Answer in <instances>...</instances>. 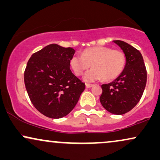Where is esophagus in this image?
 Segmentation results:
<instances>
[{
	"label": "esophagus",
	"instance_id": "34e87169",
	"mask_svg": "<svg viewBox=\"0 0 160 160\" xmlns=\"http://www.w3.org/2000/svg\"><path fill=\"white\" fill-rule=\"evenodd\" d=\"M93 86V85L92 84H88V83H86V87L87 88H91V87H92Z\"/></svg>",
	"mask_w": 160,
	"mask_h": 160
}]
</instances>
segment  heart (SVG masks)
<instances>
[{
  "instance_id": "obj_1",
  "label": "heart",
  "mask_w": 160,
  "mask_h": 160,
  "mask_svg": "<svg viewBox=\"0 0 160 160\" xmlns=\"http://www.w3.org/2000/svg\"><path fill=\"white\" fill-rule=\"evenodd\" d=\"M69 63L72 70L78 76L82 75L92 65V69L83 77L86 82H94L101 78L105 81H110L122 73L125 66V56L120 50L97 46L85 49L81 56L74 55Z\"/></svg>"
}]
</instances>
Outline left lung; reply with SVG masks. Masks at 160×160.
<instances>
[{
    "label": "left lung",
    "instance_id": "left-lung-1",
    "mask_svg": "<svg viewBox=\"0 0 160 160\" xmlns=\"http://www.w3.org/2000/svg\"><path fill=\"white\" fill-rule=\"evenodd\" d=\"M125 56V66L114 81L101 86L100 103L112 114L121 115L131 111L142 98L147 81V72L142 54L122 40H114Z\"/></svg>",
    "mask_w": 160,
    "mask_h": 160
}]
</instances>
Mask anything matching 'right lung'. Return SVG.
I'll list each match as a JSON object with an SVG mask.
<instances>
[{
	"instance_id": "1",
	"label": "right lung",
	"mask_w": 160,
	"mask_h": 160,
	"mask_svg": "<svg viewBox=\"0 0 160 160\" xmlns=\"http://www.w3.org/2000/svg\"><path fill=\"white\" fill-rule=\"evenodd\" d=\"M72 48L53 43L34 53L24 72V83L32 103L46 117L59 119L66 116L78 103L85 89L70 69Z\"/></svg>"
}]
</instances>
